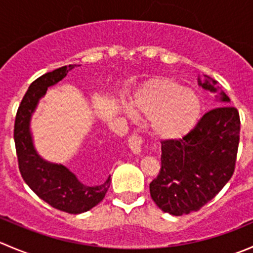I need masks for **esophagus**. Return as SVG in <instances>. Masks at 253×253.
Segmentation results:
<instances>
[{"label": "esophagus", "mask_w": 253, "mask_h": 253, "mask_svg": "<svg viewBox=\"0 0 253 253\" xmlns=\"http://www.w3.org/2000/svg\"><path fill=\"white\" fill-rule=\"evenodd\" d=\"M142 144H143V138L141 136L133 134V136H131L128 138V147H129V149L132 150V153H134V154H138V153H141Z\"/></svg>", "instance_id": "34e87169"}]
</instances>
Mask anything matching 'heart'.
Here are the masks:
<instances>
[{
    "label": "heart",
    "mask_w": 253,
    "mask_h": 253,
    "mask_svg": "<svg viewBox=\"0 0 253 253\" xmlns=\"http://www.w3.org/2000/svg\"><path fill=\"white\" fill-rule=\"evenodd\" d=\"M133 110L150 120L159 138L177 141L196 127L201 116V100L191 89L171 78H154L134 98Z\"/></svg>",
    "instance_id": "b5f03b06"
}]
</instances>
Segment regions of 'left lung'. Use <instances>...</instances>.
I'll use <instances>...</instances> for the list:
<instances>
[{"mask_svg": "<svg viewBox=\"0 0 253 253\" xmlns=\"http://www.w3.org/2000/svg\"><path fill=\"white\" fill-rule=\"evenodd\" d=\"M198 84L216 94L219 108L206 112L195 128L177 141L162 142V168L150 182L152 200L165 213L200 211L226 185L235 170L240 116L218 82L205 76Z\"/></svg>", "mask_w": 253, "mask_h": 253, "instance_id": "obj_1", "label": "left lung"}]
</instances>
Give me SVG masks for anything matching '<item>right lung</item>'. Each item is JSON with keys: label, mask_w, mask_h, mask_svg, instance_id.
Here are the masks:
<instances>
[{"label": "right lung", "mask_w": 253, "mask_h": 253, "mask_svg": "<svg viewBox=\"0 0 253 253\" xmlns=\"http://www.w3.org/2000/svg\"><path fill=\"white\" fill-rule=\"evenodd\" d=\"M76 65L63 66L35 79L23 96L14 122L18 165L23 180L28 186L53 208L71 214L89 211L105 197L110 187V176L99 186H85L73 172L61 164L42 159L35 150L30 133V120L40 99L48 86L58 83Z\"/></svg>", "instance_id": "1"}]
</instances>
